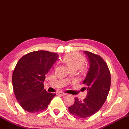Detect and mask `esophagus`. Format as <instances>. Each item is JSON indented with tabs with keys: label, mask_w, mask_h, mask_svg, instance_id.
<instances>
[{
	"label": "esophagus",
	"mask_w": 129,
	"mask_h": 129,
	"mask_svg": "<svg viewBox=\"0 0 129 129\" xmlns=\"http://www.w3.org/2000/svg\"><path fill=\"white\" fill-rule=\"evenodd\" d=\"M57 95H59L61 96H64L66 95V93H63V92H57Z\"/></svg>",
	"instance_id": "1"
}]
</instances>
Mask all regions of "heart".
Listing matches in <instances>:
<instances>
[{"label":"heart","mask_w":129,"mask_h":129,"mask_svg":"<svg viewBox=\"0 0 129 129\" xmlns=\"http://www.w3.org/2000/svg\"><path fill=\"white\" fill-rule=\"evenodd\" d=\"M63 61L66 64L70 70H77L79 68L81 70H83L82 64L84 61V59L80 54L74 52V53L69 54L65 56L63 58Z\"/></svg>","instance_id":"heart-1"}]
</instances>
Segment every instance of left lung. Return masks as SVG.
<instances>
[{
    "label": "left lung",
    "mask_w": 129,
    "mask_h": 129,
    "mask_svg": "<svg viewBox=\"0 0 129 129\" xmlns=\"http://www.w3.org/2000/svg\"><path fill=\"white\" fill-rule=\"evenodd\" d=\"M89 68L83 81L87 90L86 98L79 101L75 98V102L69 107V112L75 116L86 118L96 113L108 97L111 77L105 61L99 55L85 51Z\"/></svg>",
    "instance_id": "left-lung-1"
}]
</instances>
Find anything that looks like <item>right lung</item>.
I'll use <instances>...</instances> for the list:
<instances>
[{
  "label": "right lung",
  "mask_w": 129,
  "mask_h": 129,
  "mask_svg": "<svg viewBox=\"0 0 129 129\" xmlns=\"http://www.w3.org/2000/svg\"><path fill=\"white\" fill-rule=\"evenodd\" d=\"M58 58L57 53L41 50L30 52L18 61L13 72V88L16 99L25 110L43 111L56 95L48 93L43 82Z\"/></svg>",
  "instance_id": "obj_1"
}]
</instances>
